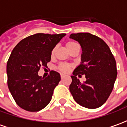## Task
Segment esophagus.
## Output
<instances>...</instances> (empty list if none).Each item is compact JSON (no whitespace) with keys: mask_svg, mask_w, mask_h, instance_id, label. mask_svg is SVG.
I'll use <instances>...</instances> for the list:
<instances>
[{"mask_svg":"<svg viewBox=\"0 0 127 127\" xmlns=\"http://www.w3.org/2000/svg\"><path fill=\"white\" fill-rule=\"evenodd\" d=\"M60 76H61V79H62V80H63L64 78V75H63V74H61L60 75Z\"/></svg>","mask_w":127,"mask_h":127,"instance_id":"esophagus-1","label":"esophagus"}]
</instances>
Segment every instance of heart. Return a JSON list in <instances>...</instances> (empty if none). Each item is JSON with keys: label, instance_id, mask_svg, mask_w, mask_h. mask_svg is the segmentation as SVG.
Returning a JSON list of instances; mask_svg holds the SVG:
<instances>
[{"label": "heart", "instance_id": "obj_1", "mask_svg": "<svg viewBox=\"0 0 127 127\" xmlns=\"http://www.w3.org/2000/svg\"><path fill=\"white\" fill-rule=\"evenodd\" d=\"M65 46H66V48H67V51H68L69 52H71V51L74 49H75V48L79 47V45H78V44L76 42H75L74 40L70 39V40H68V41L65 43ZM56 48L54 47V48L52 49L51 53V58H53V57H54L55 53H56ZM71 68V65L65 63L60 64L58 66V67H57L58 70L59 71H60V72H62V73H67L70 70Z\"/></svg>", "mask_w": 127, "mask_h": 127}]
</instances>
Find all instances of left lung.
Returning <instances> with one entry per match:
<instances>
[{"mask_svg":"<svg viewBox=\"0 0 127 127\" xmlns=\"http://www.w3.org/2000/svg\"><path fill=\"white\" fill-rule=\"evenodd\" d=\"M70 38L79 42L83 54L82 63L71 76L69 90L79 105L90 109L99 108L106 101L114 87L118 74L115 59L106 43L96 35L78 32L71 34ZM79 74L86 75L85 82L77 78Z\"/></svg>","mask_w":127,"mask_h":127,"instance_id":"left-lung-1","label":"left lung"}]
</instances>
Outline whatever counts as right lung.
Here are the masks:
<instances>
[{"instance_id":"add662e5","label":"right lung","mask_w":127,"mask_h":127,"mask_svg":"<svg viewBox=\"0 0 127 127\" xmlns=\"http://www.w3.org/2000/svg\"><path fill=\"white\" fill-rule=\"evenodd\" d=\"M65 34L37 33L23 39L12 50L7 63V85L21 108L37 112L51 101L60 81V74L52 70L42 78L38 71L47 66L52 49Z\"/></svg>"}]
</instances>
